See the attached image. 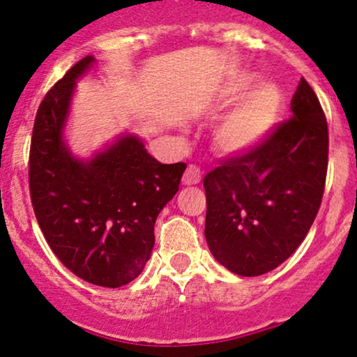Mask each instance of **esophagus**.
<instances>
[{
	"label": "esophagus",
	"instance_id": "34e87169",
	"mask_svg": "<svg viewBox=\"0 0 357 357\" xmlns=\"http://www.w3.org/2000/svg\"><path fill=\"white\" fill-rule=\"evenodd\" d=\"M199 181H202V171H199V167L193 166V164L188 166L185 171V176H183V185L193 186V185H198Z\"/></svg>",
	"mask_w": 357,
	"mask_h": 357
}]
</instances>
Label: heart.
I'll return each mask as SVG.
<instances>
[{
	"mask_svg": "<svg viewBox=\"0 0 357 357\" xmlns=\"http://www.w3.org/2000/svg\"><path fill=\"white\" fill-rule=\"evenodd\" d=\"M256 76L248 70L230 73L218 86L217 103L232 105L211 127V144L222 155L236 158L256 149L280 119L283 96L271 83L250 88Z\"/></svg>",
	"mask_w": 357,
	"mask_h": 357,
	"instance_id": "b5f03b06",
	"label": "heart"
}]
</instances>
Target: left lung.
Masks as SVG:
<instances>
[{"label":"left lung","instance_id":"obj_1","mask_svg":"<svg viewBox=\"0 0 357 357\" xmlns=\"http://www.w3.org/2000/svg\"><path fill=\"white\" fill-rule=\"evenodd\" d=\"M291 119L259 147L203 179L210 252L238 276L273 271L298 249L322 202L328 130L310 84L300 81Z\"/></svg>","mask_w":357,"mask_h":357}]
</instances>
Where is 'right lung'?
I'll return each mask as SVG.
<instances>
[{
  "label": "right lung",
  "instance_id": "right-lung-1",
  "mask_svg": "<svg viewBox=\"0 0 357 357\" xmlns=\"http://www.w3.org/2000/svg\"><path fill=\"white\" fill-rule=\"evenodd\" d=\"M86 56L47 93L35 116L30 195L38 225L59 261L96 287L119 288L146 268L160 210L178 193L185 162L162 164L130 132L79 158L66 127Z\"/></svg>",
  "mask_w": 357,
  "mask_h": 357
}]
</instances>
